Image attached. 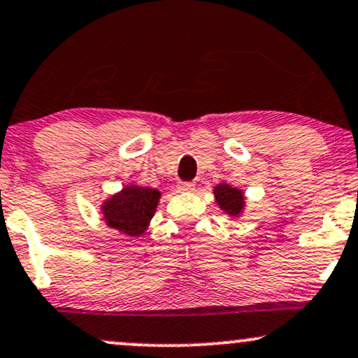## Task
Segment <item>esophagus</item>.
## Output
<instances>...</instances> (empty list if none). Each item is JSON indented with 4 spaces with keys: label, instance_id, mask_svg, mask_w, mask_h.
<instances>
[{
    "label": "esophagus",
    "instance_id": "obj_1",
    "mask_svg": "<svg viewBox=\"0 0 358 358\" xmlns=\"http://www.w3.org/2000/svg\"><path fill=\"white\" fill-rule=\"evenodd\" d=\"M178 189L180 192H192L196 189V184L194 182H179Z\"/></svg>",
    "mask_w": 358,
    "mask_h": 358
}]
</instances>
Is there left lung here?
<instances>
[{
	"label": "left lung",
	"instance_id": "8db88e82",
	"mask_svg": "<svg viewBox=\"0 0 358 358\" xmlns=\"http://www.w3.org/2000/svg\"><path fill=\"white\" fill-rule=\"evenodd\" d=\"M214 201L219 206V209L229 217L239 219L244 214L245 209V197L244 191L231 186L227 182H220L213 189Z\"/></svg>",
	"mask_w": 358,
	"mask_h": 358
}]
</instances>
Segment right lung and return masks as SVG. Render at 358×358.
Segmentation results:
<instances>
[{
  "mask_svg": "<svg viewBox=\"0 0 358 358\" xmlns=\"http://www.w3.org/2000/svg\"><path fill=\"white\" fill-rule=\"evenodd\" d=\"M161 196L157 189L127 184L101 202L103 220L108 227L129 237L143 236L156 214Z\"/></svg>",
  "mask_w": 358,
  "mask_h": 358,
  "instance_id": "obj_1",
  "label": "right lung"
}]
</instances>
